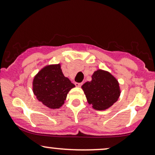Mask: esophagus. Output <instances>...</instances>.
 I'll return each instance as SVG.
<instances>
[{
	"mask_svg": "<svg viewBox=\"0 0 155 155\" xmlns=\"http://www.w3.org/2000/svg\"><path fill=\"white\" fill-rule=\"evenodd\" d=\"M74 85H75L77 87H81L82 85H83V83H74Z\"/></svg>",
	"mask_w": 155,
	"mask_h": 155,
	"instance_id": "34e87169",
	"label": "esophagus"
}]
</instances>
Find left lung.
Masks as SVG:
<instances>
[{
  "instance_id": "1",
  "label": "left lung",
  "mask_w": 155,
  "mask_h": 155,
  "mask_svg": "<svg viewBox=\"0 0 155 155\" xmlns=\"http://www.w3.org/2000/svg\"><path fill=\"white\" fill-rule=\"evenodd\" d=\"M87 103L98 110L108 109L114 105L121 94L119 83L109 72L99 70L93 72L92 81L82 85Z\"/></svg>"
}]
</instances>
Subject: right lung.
Listing matches in <instances>:
<instances>
[{
	"label": "right lung",
	"instance_id": "obj_1",
	"mask_svg": "<svg viewBox=\"0 0 155 155\" xmlns=\"http://www.w3.org/2000/svg\"><path fill=\"white\" fill-rule=\"evenodd\" d=\"M33 92L38 101L49 108H60L69 91L75 86L62 73L61 64H49L34 76Z\"/></svg>",
	"mask_w": 155,
	"mask_h": 155
}]
</instances>
